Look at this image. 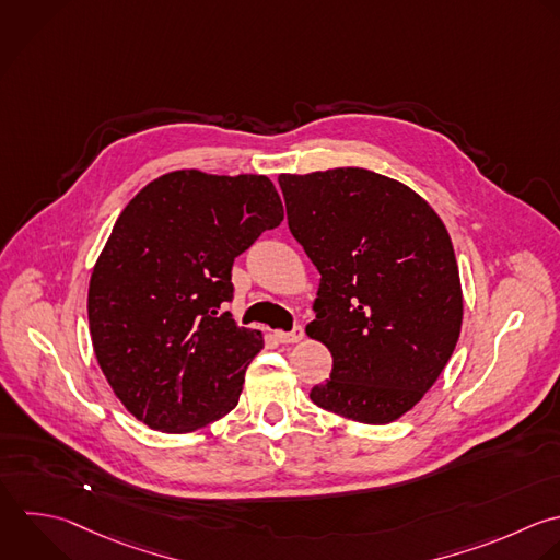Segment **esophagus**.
<instances>
[{"mask_svg":"<svg viewBox=\"0 0 560 560\" xmlns=\"http://www.w3.org/2000/svg\"><path fill=\"white\" fill-rule=\"evenodd\" d=\"M276 339H278L280 343H298V341L304 339V330H302V326H295V328L289 330V332L278 330V332H276Z\"/></svg>","mask_w":560,"mask_h":560,"instance_id":"1","label":"esophagus"}]
</instances>
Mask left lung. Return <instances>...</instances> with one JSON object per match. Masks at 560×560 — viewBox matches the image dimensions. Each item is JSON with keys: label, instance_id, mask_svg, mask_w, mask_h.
<instances>
[{"label": "left lung", "instance_id": "obj_1", "mask_svg": "<svg viewBox=\"0 0 560 560\" xmlns=\"http://www.w3.org/2000/svg\"><path fill=\"white\" fill-rule=\"evenodd\" d=\"M293 238L322 280L306 335L332 354L311 400L389 424L438 381L459 339L464 298L451 236L409 186L368 168L282 173Z\"/></svg>", "mask_w": 560, "mask_h": 560}]
</instances>
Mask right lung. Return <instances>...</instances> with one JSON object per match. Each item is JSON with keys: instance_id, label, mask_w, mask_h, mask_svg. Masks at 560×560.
Masks as SVG:
<instances>
[{"instance_id": "right-lung-1", "label": "right lung", "mask_w": 560, "mask_h": 560, "mask_svg": "<svg viewBox=\"0 0 560 560\" xmlns=\"http://www.w3.org/2000/svg\"><path fill=\"white\" fill-rule=\"evenodd\" d=\"M282 219L265 175L173 171L127 203L94 265L88 315L98 365L140 422L190 433L238 405L265 339L219 306L234 298V258Z\"/></svg>"}]
</instances>
